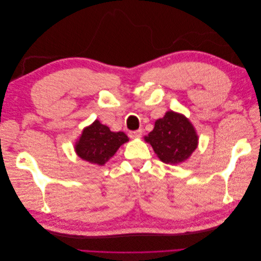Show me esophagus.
<instances>
[{
	"label": "esophagus",
	"mask_w": 261,
	"mask_h": 261,
	"mask_svg": "<svg viewBox=\"0 0 261 261\" xmlns=\"http://www.w3.org/2000/svg\"><path fill=\"white\" fill-rule=\"evenodd\" d=\"M128 136L130 138H140L141 136H143V130L141 129H137V130H130L128 133Z\"/></svg>",
	"instance_id": "34e87169"
}]
</instances>
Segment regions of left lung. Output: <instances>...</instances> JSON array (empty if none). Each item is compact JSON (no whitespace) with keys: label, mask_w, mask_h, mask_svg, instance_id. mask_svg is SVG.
<instances>
[{"label":"left lung","mask_w":261,"mask_h":261,"mask_svg":"<svg viewBox=\"0 0 261 261\" xmlns=\"http://www.w3.org/2000/svg\"><path fill=\"white\" fill-rule=\"evenodd\" d=\"M164 163L177 164L187 160L198 145L193 125L178 113L169 111L156 120L154 128L145 137Z\"/></svg>","instance_id":"8db88e82"}]
</instances>
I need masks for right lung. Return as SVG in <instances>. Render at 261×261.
Listing matches in <instances>:
<instances>
[{
	"label": "right lung",
	"instance_id": "right-lung-1",
	"mask_svg": "<svg viewBox=\"0 0 261 261\" xmlns=\"http://www.w3.org/2000/svg\"><path fill=\"white\" fill-rule=\"evenodd\" d=\"M126 141L128 137L123 132L113 133L108 126L94 121L83 130L75 150L83 160L103 165Z\"/></svg>",
	"mask_w": 261,
	"mask_h": 261
}]
</instances>
